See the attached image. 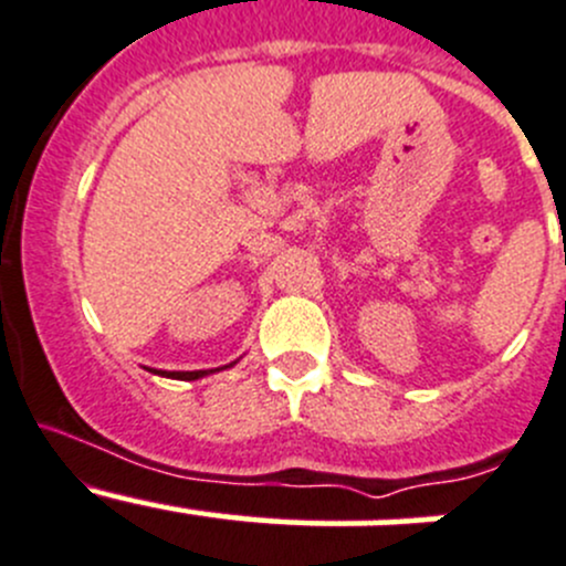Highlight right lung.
Wrapping results in <instances>:
<instances>
[{
    "label": "right lung",
    "mask_w": 566,
    "mask_h": 566,
    "mask_svg": "<svg viewBox=\"0 0 566 566\" xmlns=\"http://www.w3.org/2000/svg\"><path fill=\"white\" fill-rule=\"evenodd\" d=\"M209 371H170V374H161V377H172V379H200L206 377Z\"/></svg>",
    "instance_id": "1"
}]
</instances>
